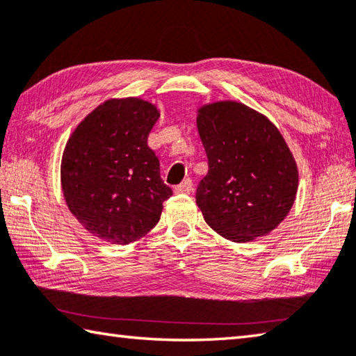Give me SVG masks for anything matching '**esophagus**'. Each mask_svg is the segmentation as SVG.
I'll list each match as a JSON object with an SVG mask.
<instances>
[{
  "label": "esophagus",
  "mask_w": 356,
  "mask_h": 356,
  "mask_svg": "<svg viewBox=\"0 0 356 356\" xmlns=\"http://www.w3.org/2000/svg\"><path fill=\"white\" fill-rule=\"evenodd\" d=\"M191 191H193V182L190 179H185L182 184L174 188V193H176V195H188Z\"/></svg>",
  "instance_id": "obj_1"
}]
</instances>
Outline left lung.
Listing matches in <instances>:
<instances>
[{
    "label": "left lung",
    "mask_w": 356,
    "mask_h": 356,
    "mask_svg": "<svg viewBox=\"0 0 356 356\" xmlns=\"http://www.w3.org/2000/svg\"><path fill=\"white\" fill-rule=\"evenodd\" d=\"M196 113L209 159L196 193L205 222L235 243L268 235L288 216L299 186L285 138L268 116L238 101L210 102Z\"/></svg>",
    "instance_id": "obj_1"
}]
</instances>
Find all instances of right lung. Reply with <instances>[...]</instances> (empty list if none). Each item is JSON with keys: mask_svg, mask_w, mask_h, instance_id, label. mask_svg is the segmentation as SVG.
<instances>
[{"mask_svg": "<svg viewBox=\"0 0 356 356\" xmlns=\"http://www.w3.org/2000/svg\"><path fill=\"white\" fill-rule=\"evenodd\" d=\"M160 116L152 102L107 99L71 132L60 161L68 210L93 236L124 245L159 222L172 191L147 137Z\"/></svg>", "mask_w": 356, "mask_h": 356, "instance_id": "add662e5", "label": "right lung"}]
</instances>
